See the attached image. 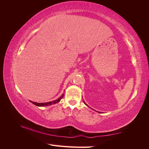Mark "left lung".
Returning a JSON list of instances; mask_svg holds the SVG:
<instances>
[{"label":"left lung","instance_id":"obj_1","mask_svg":"<svg viewBox=\"0 0 149 149\" xmlns=\"http://www.w3.org/2000/svg\"><path fill=\"white\" fill-rule=\"evenodd\" d=\"M84 104H86V106H88V105H87V104H86V103H85V102H84Z\"/></svg>","mask_w":149,"mask_h":149}]
</instances>
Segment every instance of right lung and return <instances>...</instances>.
<instances>
[{"mask_svg": "<svg viewBox=\"0 0 149 149\" xmlns=\"http://www.w3.org/2000/svg\"><path fill=\"white\" fill-rule=\"evenodd\" d=\"M64 94H62V95L58 99V100H56L55 101H50V102H45V103H38V102H33V101H30L31 103H33V104L37 106H50L52 104H56L59 102L60 101V100L62 99V97H63Z\"/></svg>", "mask_w": 149, "mask_h": 149, "instance_id": "add662e5", "label": "right lung"}]
</instances>
